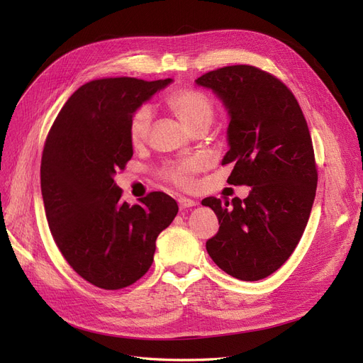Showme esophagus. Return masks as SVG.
Segmentation results:
<instances>
[{
    "instance_id": "esophagus-1",
    "label": "esophagus",
    "mask_w": 363,
    "mask_h": 363,
    "mask_svg": "<svg viewBox=\"0 0 363 363\" xmlns=\"http://www.w3.org/2000/svg\"><path fill=\"white\" fill-rule=\"evenodd\" d=\"M179 206H180V208H188V207L196 206V201H194L191 199H186V196H180V199H179Z\"/></svg>"
}]
</instances>
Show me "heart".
<instances>
[{
  "label": "heart",
  "instance_id": "1",
  "mask_svg": "<svg viewBox=\"0 0 363 363\" xmlns=\"http://www.w3.org/2000/svg\"><path fill=\"white\" fill-rule=\"evenodd\" d=\"M168 104L191 130L200 123H211L213 104L208 96L195 89H182L168 96ZM152 108L148 104L138 107L128 121V139L133 145H140L150 133ZM206 168L203 157H189L169 163L163 174L169 182L179 186H191L194 175Z\"/></svg>",
  "mask_w": 363,
  "mask_h": 363
}]
</instances>
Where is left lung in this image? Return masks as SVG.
Returning <instances> with one entry per match:
<instances>
[{
	"instance_id": "1",
	"label": "left lung",
	"mask_w": 363,
	"mask_h": 363,
	"mask_svg": "<svg viewBox=\"0 0 363 363\" xmlns=\"http://www.w3.org/2000/svg\"><path fill=\"white\" fill-rule=\"evenodd\" d=\"M228 113V184L251 186L245 200L201 201L216 213L218 233L208 256L228 276L262 280L277 271L298 245L316 192V164L309 127L294 94L276 77L250 65H233L196 79Z\"/></svg>"
}]
</instances>
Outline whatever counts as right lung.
I'll return each instance as SVG.
<instances>
[{
  "instance_id": "obj_1",
  "label": "right lung",
  "mask_w": 363,
  "mask_h": 363,
  "mask_svg": "<svg viewBox=\"0 0 363 363\" xmlns=\"http://www.w3.org/2000/svg\"><path fill=\"white\" fill-rule=\"evenodd\" d=\"M171 83L130 77L86 83L65 103L43 147L40 189L54 242L79 276L101 289H123L144 276L157 236L179 212L163 192L130 206L113 180L133 156L130 116Z\"/></svg>"
}]
</instances>
